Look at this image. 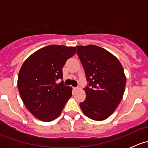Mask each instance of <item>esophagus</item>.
<instances>
[{"mask_svg":"<svg viewBox=\"0 0 148 148\" xmlns=\"http://www.w3.org/2000/svg\"><path fill=\"white\" fill-rule=\"evenodd\" d=\"M73 89H74V90H77L79 89V87H73Z\"/></svg>","mask_w":148,"mask_h":148,"instance_id":"esophagus-1","label":"esophagus"}]
</instances>
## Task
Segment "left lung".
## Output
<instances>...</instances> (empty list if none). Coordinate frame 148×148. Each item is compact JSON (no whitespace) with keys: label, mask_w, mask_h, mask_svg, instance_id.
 <instances>
[{"label":"left lung","mask_w":148,"mask_h":148,"mask_svg":"<svg viewBox=\"0 0 148 148\" xmlns=\"http://www.w3.org/2000/svg\"><path fill=\"white\" fill-rule=\"evenodd\" d=\"M77 50L87 82L86 99L80 107L92 120H104L114 112L123 97V67L114 55L99 46H78Z\"/></svg>","instance_id":"obj_1"}]
</instances>
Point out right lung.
Wrapping results in <instances>:
<instances>
[{"label": "right lung", "mask_w": 148, "mask_h": 148, "mask_svg": "<svg viewBox=\"0 0 148 148\" xmlns=\"http://www.w3.org/2000/svg\"><path fill=\"white\" fill-rule=\"evenodd\" d=\"M76 53V47L49 45L34 52L24 62L18 77V89L30 112L40 120L50 122L62 112L72 95L63 81L62 68Z\"/></svg>", "instance_id": "1"}]
</instances>
